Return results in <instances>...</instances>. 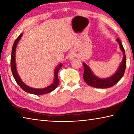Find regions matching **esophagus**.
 Listing matches in <instances>:
<instances>
[{"mask_svg": "<svg viewBox=\"0 0 134 134\" xmlns=\"http://www.w3.org/2000/svg\"><path fill=\"white\" fill-rule=\"evenodd\" d=\"M75 56H76V54L74 53V52H71V53H70L69 56V60H72Z\"/></svg>", "mask_w": 134, "mask_h": 134, "instance_id": "obj_1", "label": "esophagus"}]
</instances>
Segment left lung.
Returning a JSON list of instances; mask_svg holds the SVG:
<instances>
[{"label": "left lung", "instance_id": "8db88e82", "mask_svg": "<svg viewBox=\"0 0 134 134\" xmlns=\"http://www.w3.org/2000/svg\"><path fill=\"white\" fill-rule=\"evenodd\" d=\"M116 41L119 44L120 48L121 50L123 51L124 53V58L122 62L121 63V65L118 69L117 71L116 72L114 75L111 76L110 77L105 79H101L96 76H95L92 73L91 70L88 67V65H86L85 63H83L84 68V73H83V79L86 83L92 87L100 88V89H106V88H109L114 86L118 82L121 80L122 77L124 75V72L125 71L126 66V58L125 55V49L124 48L123 45L122 44V42L119 39L117 38Z\"/></svg>", "mask_w": 134, "mask_h": 134}]
</instances>
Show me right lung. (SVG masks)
I'll use <instances>...</instances> for the list:
<instances>
[{
    "mask_svg": "<svg viewBox=\"0 0 134 134\" xmlns=\"http://www.w3.org/2000/svg\"><path fill=\"white\" fill-rule=\"evenodd\" d=\"M22 36V33L19 35L16 40L15 41L14 44H13L12 49V55H11L10 58V67H11V70H12V74L13 76L15 81H16V83L20 87H21L22 90H24L25 92L27 93H29L34 94H47L48 93L51 92L53 91L54 90H55L57 87L58 84H59V79L58 78V72L59 70L62 68L63 64H61L58 65L57 69H55V71H54V83L49 86L48 87H45L44 89H33V88L29 87L28 86H27L26 85L22 82L21 79H20L19 77V75L17 73L16 69V64H15V50H16V47L18 44V42H19V41L21 39Z\"/></svg>",
    "mask_w": 134,
    "mask_h": 134,
    "instance_id": "right-lung-1",
    "label": "right lung"
}]
</instances>
